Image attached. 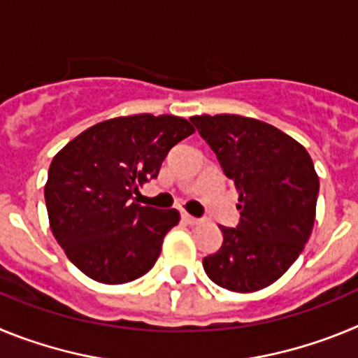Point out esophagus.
<instances>
[{"label":"esophagus","mask_w":358,"mask_h":358,"mask_svg":"<svg viewBox=\"0 0 358 358\" xmlns=\"http://www.w3.org/2000/svg\"><path fill=\"white\" fill-rule=\"evenodd\" d=\"M181 218H182V222L189 224V226H197V224H201V218L192 217V215L186 213V211H181Z\"/></svg>","instance_id":"1"}]
</instances>
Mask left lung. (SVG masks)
<instances>
[{"label": "left lung", "instance_id": "8db88e82", "mask_svg": "<svg viewBox=\"0 0 358 358\" xmlns=\"http://www.w3.org/2000/svg\"><path fill=\"white\" fill-rule=\"evenodd\" d=\"M238 192L235 227L220 226L222 245L202 260L217 285L255 292L287 273L308 242L319 177L305 147L280 129L238 115L192 116Z\"/></svg>", "mask_w": 358, "mask_h": 358}]
</instances>
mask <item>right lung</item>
Here are the masks:
<instances>
[{"instance_id": "obj_1", "label": "right lung", "mask_w": 358, "mask_h": 358, "mask_svg": "<svg viewBox=\"0 0 358 358\" xmlns=\"http://www.w3.org/2000/svg\"><path fill=\"white\" fill-rule=\"evenodd\" d=\"M189 134L194 127L179 116H122L90 127L53 157L44 186L50 227L85 276L120 285L154 267L179 213L140 206L132 194Z\"/></svg>"}]
</instances>
